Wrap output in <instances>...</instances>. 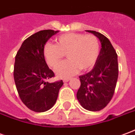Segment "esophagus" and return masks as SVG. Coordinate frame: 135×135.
<instances>
[{"label":"esophagus","instance_id":"1","mask_svg":"<svg viewBox=\"0 0 135 135\" xmlns=\"http://www.w3.org/2000/svg\"><path fill=\"white\" fill-rule=\"evenodd\" d=\"M69 80H70V79H69V78H68V79H64V80H63V82H69Z\"/></svg>","mask_w":135,"mask_h":135}]
</instances>
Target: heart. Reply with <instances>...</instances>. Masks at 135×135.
<instances>
[{"label": "heart", "instance_id": "b5f03b06", "mask_svg": "<svg viewBox=\"0 0 135 135\" xmlns=\"http://www.w3.org/2000/svg\"><path fill=\"white\" fill-rule=\"evenodd\" d=\"M56 45L47 42L43 47V56L47 64L56 67L64 54L67 61L59 64L55 73L59 78L72 76L79 69L87 71L93 67L100 53V43L93 35L66 33L58 37Z\"/></svg>", "mask_w": 135, "mask_h": 135}]
</instances>
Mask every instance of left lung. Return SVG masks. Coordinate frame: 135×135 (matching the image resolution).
I'll use <instances>...</instances> for the list:
<instances>
[{
	"label": "left lung",
	"instance_id": "obj_1",
	"mask_svg": "<svg viewBox=\"0 0 135 135\" xmlns=\"http://www.w3.org/2000/svg\"><path fill=\"white\" fill-rule=\"evenodd\" d=\"M99 39V56L93 69L79 76L81 85L76 98L85 109L98 111L104 108L114 93L119 76L118 56L110 40L100 32L86 30Z\"/></svg>",
	"mask_w": 135,
	"mask_h": 135
}]
</instances>
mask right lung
Here are the masks:
<instances>
[{"label": "right lung", "instance_id": "add662e5", "mask_svg": "<svg viewBox=\"0 0 135 135\" xmlns=\"http://www.w3.org/2000/svg\"><path fill=\"white\" fill-rule=\"evenodd\" d=\"M59 31L45 30L25 40L15 57L13 77L18 93L27 107L35 112H45L55 105L62 80L49 83L54 76L43 56L47 41Z\"/></svg>", "mask_w": 135, "mask_h": 135}]
</instances>
